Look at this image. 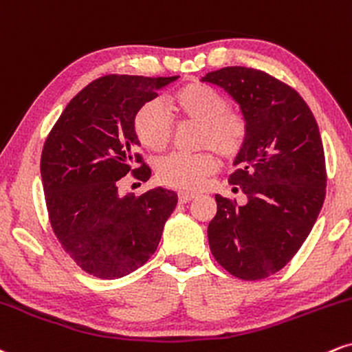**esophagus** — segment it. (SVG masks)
I'll return each instance as SVG.
<instances>
[{
	"label": "esophagus",
	"instance_id": "1",
	"mask_svg": "<svg viewBox=\"0 0 352 352\" xmlns=\"http://www.w3.org/2000/svg\"><path fill=\"white\" fill-rule=\"evenodd\" d=\"M194 197H196V194H191V192H179V194H177V199H179L181 204H186V202L192 201Z\"/></svg>",
	"mask_w": 352,
	"mask_h": 352
}]
</instances>
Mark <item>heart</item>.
<instances>
[{"mask_svg": "<svg viewBox=\"0 0 352 352\" xmlns=\"http://www.w3.org/2000/svg\"><path fill=\"white\" fill-rule=\"evenodd\" d=\"M169 105L183 122L199 123L197 148L208 150L184 155L171 153L156 163V177L169 188L194 191L212 175L221 158L234 160L245 144L249 126L241 111L229 109L230 102L221 90L202 82H189L169 98ZM135 133L143 146L163 151L171 142L173 120L160 102L150 100L136 110Z\"/></svg>", "mask_w": 352, "mask_h": 352, "instance_id": "1", "label": "heart"}]
</instances>
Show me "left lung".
Returning a JSON list of instances; mask_svg holds the SVG:
<instances>
[{
	"instance_id": "obj_1",
	"label": "left lung",
	"mask_w": 352,
	"mask_h": 352,
	"mask_svg": "<svg viewBox=\"0 0 352 352\" xmlns=\"http://www.w3.org/2000/svg\"><path fill=\"white\" fill-rule=\"evenodd\" d=\"M202 82L232 95L249 126L229 177L247 204L217 194L208 227L210 252L237 278H267L295 257L323 208L320 128L300 94L263 70L234 65L206 74Z\"/></svg>"
}]
</instances>
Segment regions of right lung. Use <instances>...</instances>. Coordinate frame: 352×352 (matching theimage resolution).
<instances>
[{
	"instance_id": "add662e5",
	"label": "right lung",
	"mask_w": 352,
	"mask_h": 352,
	"mask_svg": "<svg viewBox=\"0 0 352 352\" xmlns=\"http://www.w3.org/2000/svg\"><path fill=\"white\" fill-rule=\"evenodd\" d=\"M176 78H97L67 103L45 138L41 177L51 227L70 258L97 278H120L146 263L177 204L176 194L163 188L118 194L120 179L130 173L150 179L133 118Z\"/></svg>"
}]
</instances>
